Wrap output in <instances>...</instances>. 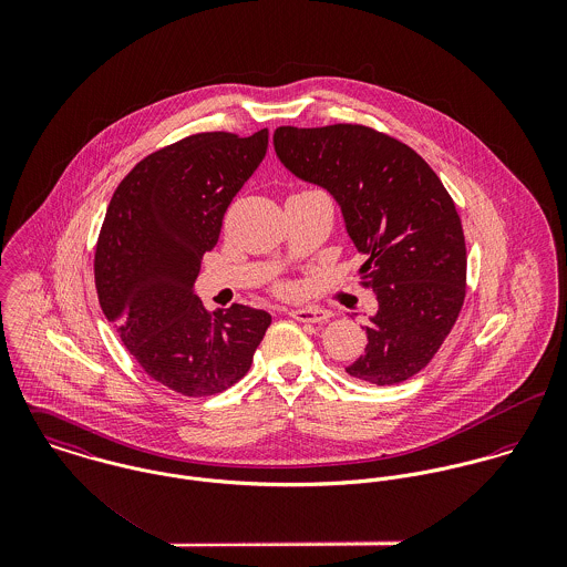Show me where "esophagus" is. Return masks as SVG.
<instances>
[{"label": "esophagus", "mask_w": 567, "mask_h": 567, "mask_svg": "<svg viewBox=\"0 0 567 567\" xmlns=\"http://www.w3.org/2000/svg\"><path fill=\"white\" fill-rule=\"evenodd\" d=\"M288 315L301 323H324L331 319V312L321 308H301V310H290Z\"/></svg>", "instance_id": "34e87169"}]
</instances>
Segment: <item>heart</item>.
Here are the masks:
<instances>
[{
    "mask_svg": "<svg viewBox=\"0 0 567 567\" xmlns=\"http://www.w3.org/2000/svg\"><path fill=\"white\" fill-rule=\"evenodd\" d=\"M292 290H295V286H290V284L284 286V292H292Z\"/></svg>",
    "mask_w": 567,
    "mask_h": 567,
    "instance_id": "1",
    "label": "heart"
}]
</instances>
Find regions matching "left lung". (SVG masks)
<instances>
[{"label": "left lung", "instance_id": "left-lung-1", "mask_svg": "<svg viewBox=\"0 0 567 567\" xmlns=\"http://www.w3.org/2000/svg\"><path fill=\"white\" fill-rule=\"evenodd\" d=\"M272 140L292 174L331 192L367 255L358 277L375 292L378 315L362 327L369 342L347 373L375 386L410 380L465 303L467 248L450 192L404 142L362 124L279 126Z\"/></svg>", "mask_w": 567, "mask_h": 567}]
</instances>
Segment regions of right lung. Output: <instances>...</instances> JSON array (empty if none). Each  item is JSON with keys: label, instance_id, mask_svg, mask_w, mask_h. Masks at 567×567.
Masks as SVG:
<instances>
[{"label": "right lung", "instance_id": "1", "mask_svg": "<svg viewBox=\"0 0 567 567\" xmlns=\"http://www.w3.org/2000/svg\"><path fill=\"white\" fill-rule=\"evenodd\" d=\"M266 148L268 128L189 135L137 163L109 203L93 257L102 312L148 378L178 395L240 382L270 324L240 303L209 312L192 290Z\"/></svg>", "mask_w": 567, "mask_h": 567}]
</instances>
